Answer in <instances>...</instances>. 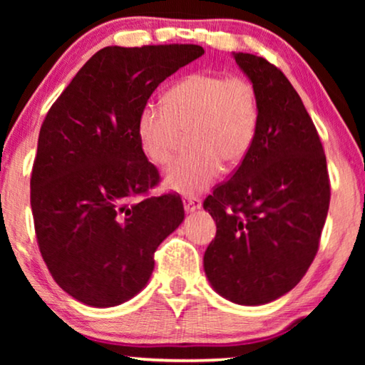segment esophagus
<instances>
[{
    "label": "esophagus",
    "instance_id": "34e87169",
    "mask_svg": "<svg viewBox=\"0 0 365 365\" xmlns=\"http://www.w3.org/2000/svg\"><path fill=\"white\" fill-rule=\"evenodd\" d=\"M182 202H184V209H186V212H196L202 206L201 201L196 197H184Z\"/></svg>",
    "mask_w": 365,
    "mask_h": 365
}]
</instances>
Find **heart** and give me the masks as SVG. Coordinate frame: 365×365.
Here are the masks:
<instances>
[{"label":"heart","mask_w":365,"mask_h":365,"mask_svg":"<svg viewBox=\"0 0 365 365\" xmlns=\"http://www.w3.org/2000/svg\"><path fill=\"white\" fill-rule=\"evenodd\" d=\"M256 89L246 78L189 74L169 89L163 109L146 106L138 119L143 153L164 166L187 134L191 148L164 173V184L184 196H197L212 186L226 164L247 156L257 131Z\"/></svg>","instance_id":"obj_1"}]
</instances>
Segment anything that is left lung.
Returning a JSON list of instances; mask_svg holds the SVG:
<instances>
[{"instance_id":"left-lung-1","label":"left lung","mask_w":365,"mask_h":365,"mask_svg":"<svg viewBox=\"0 0 365 365\" xmlns=\"http://www.w3.org/2000/svg\"><path fill=\"white\" fill-rule=\"evenodd\" d=\"M232 56L256 89L257 131L241 166L204 201L217 227L204 272L227 301L262 306L307 272L331 186L316 126L289 79L261 56Z\"/></svg>"}]
</instances>
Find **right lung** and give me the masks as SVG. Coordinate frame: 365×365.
<instances>
[{
	"label": "right lung",
	"instance_id": "add662e5",
	"mask_svg": "<svg viewBox=\"0 0 365 365\" xmlns=\"http://www.w3.org/2000/svg\"><path fill=\"white\" fill-rule=\"evenodd\" d=\"M202 54L197 44L103 48L44 118L31 173L38 246L58 286L86 306L141 292L158 246L184 221L179 194L143 197L159 174L138 119L154 89Z\"/></svg>",
	"mask_w": 365,
	"mask_h": 365
}]
</instances>
